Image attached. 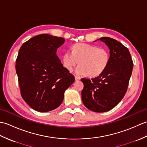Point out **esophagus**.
<instances>
[{"label":"esophagus","mask_w":147,"mask_h":147,"mask_svg":"<svg viewBox=\"0 0 147 147\" xmlns=\"http://www.w3.org/2000/svg\"><path fill=\"white\" fill-rule=\"evenodd\" d=\"M75 80L76 81L80 80V77H78V76H75Z\"/></svg>","instance_id":"esophagus-1"}]
</instances>
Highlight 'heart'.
<instances>
[{"mask_svg": "<svg viewBox=\"0 0 147 147\" xmlns=\"http://www.w3.org/2000/svg\"><path fill=\"white\" fill-rule=\"evenodd\" d=\"M74 72L78 76H97L107 68L110 61V52L107 48L79 43L74 45L71 51L62 55V62L67 70H72L78 63Z\"/></svg>", "mask_w": 147, "mask_h": 147, "instance_id": "1", "label": "heart"}]
</instances>
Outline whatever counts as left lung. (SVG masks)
Listing matches in <instances>:
<instances>
[{
	"instance_id": "obj_1",
	"label": "left lung",
	"mask_w": 147,
	"mask_h": 147,
	"mask_svg": "<svg viewBox=\"0 0 147 147\" xmlns=\"http://www.w3.org/2000/svg\"><path fill=\"white\" fill-rule=\"evenodd\" d=\"M110 50V61L97 77L82 78L83 104L89 110L104 112L111 110L123 98L129 85L133 62L128 49L109 37L100 38Z\"/></svg>"
}]
</instances>
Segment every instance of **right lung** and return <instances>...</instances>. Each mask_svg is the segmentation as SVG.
Segmentation results:
<instances>
[{"mask_svg":"<svg viewBox=\"0 0 147 147\" xmlns=\"http://www.w3.org/2000/svg\"><path fill=\"white\" fill-rule=\"evenodd\" d=\"M62 37L41 34L24 42L16 61L22 98L38 112L57 108L65 90L75 80L56 54L64 43Z\"/></svg>","mask_w":147,"mask_h":147,"instance_id":"1","label":"right lung"}]
</instances>
